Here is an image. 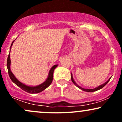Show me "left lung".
Listing matches in <instances>:
<instances>
[{
  "mask_svg": "<svg viewBox=\"0 0 122 122\" xmlns=\"http://www.w3.org/2000/svg\"><path fill=\"white\" fill-rule=\"evenodd\" d=\"M71 81H72V83H73L77 87H78V88H79V89H81V90H82V91H84L88 92H95V91H96L99 90V89H100L104 87V86H105L106 84H107V83L109 82V81H110V79H111V78H110L108 80H107V81H106L105 83H104V84H101V85H100V86H98L97 87L95 88H94V89H86V88H83L81 87V86H79V85H78V84H76V83L75 82V81H74V79H73V76H72V73H71Z\"/></svg>",
  "mask_w": 122,
  "mask_h": 122,
  "instance_id": "8db88e82",
  "label": "left lung"
}]
</instances>
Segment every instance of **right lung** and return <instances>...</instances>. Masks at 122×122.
<instances>
[{
  "instance_id": "obj_1",
  "label": "right lung",
  "mask_w": 122,
  "mask_h": 122,
  "mask_svg": "<svg viewBox=\"0 0 122 122\" xmlns=\"http://www.w3.org/2000/svg\"><path fill=\"white\" fill-rule=\"evenodd\" d=\"M14 41L12 43L11 46L10 47V49L12 45H13ZM10 54H9L8 56V59H7V66L8 69V71L9 76H10V79L13 82L15 83V84H16L18 87H19L20 88H21L22 90L25 91V92H28L29 93H38L39 92H42L43 91H44V89H46L47 87H48L50 86V84H51L52 82V80H53V71L55 70V69H56V67H57L58 65H55L52 66L51 69H50V71H49L48 75L47 78L44 82L41 83V84H39L38 86H27L26 84H24V83H21V81H18V80L16 78V76L14 75V74L12 73L11 70H10V64H11V61L10 59Z\"/></svg>"
}]
</instances>
